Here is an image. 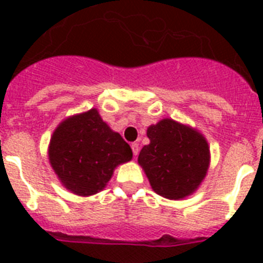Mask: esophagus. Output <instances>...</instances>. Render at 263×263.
Segmentation results:
<instances>
[{
  "label": "esophagus",
  "mask_w": 263,
  "mask_h": 263,
  "mask_svg": "<svg viewBox=\"0 0 263 263\" xmlns=\"http://www.w3.org/2000/svg\"><path fill=\"white\" fill-rule=\"evenodd\" d=\"M132 150H133V154L137 157V155H138V153H139L138 143H132Z\"/></svg>",
  "instance_id": "esophagus-1"
}]
</instances>
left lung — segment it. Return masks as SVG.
<instances>
[{
  "mask_svg": "<svg viewBox=\"0 0 263 263\" xmlns=\"http://www.w3.org/2000/svg\"><path fill=\"white\" fill-rule=\"evenodd\" d=\"M150 143L143 146L138 163L153 191L170 200H180L196 191L211 162L205 137L190 125L163 118L147 127Z\"/></svg>",
  "mask_w": 263,
  "mask_h": 263,
  "instance_id": "8db88e82",
  "label": "left lung"
}]
</instances>
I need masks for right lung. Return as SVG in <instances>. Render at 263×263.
Instances as JSON below:
<instances>
[{"label":"right lung","mask_w":263,"mask_h":263,"mask_svg":"<svg viewBox=\"0 0 263 263\" xmlns=\"http://www.w3.org/2000/svg\"><path fill=\"white\" fill-rule=\"evenodd\" d=\"M132 158L130 146L104 122L96 108L63 120L48 145L53 173L69 192L79 196L103 191L116 167Z\"/></svg>","instance_id":"right-lung-1"}]
</instances>
